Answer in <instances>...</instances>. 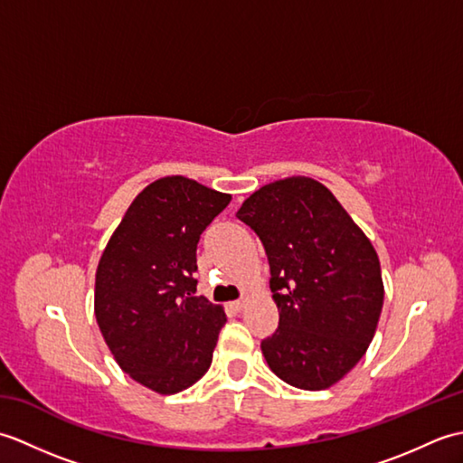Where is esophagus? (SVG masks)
Here are the masks:
<instances>
[{
    "label": "esophagus",
    "mask_w": 463,
    "mask_h": 463,
    "mask_svg": "<svg viewBox=\"0 0 463 463\" xmlns=\"http://www.w3.org/2000/svg\"><path fill=\"white\" fill-rule=\"evenodd\" d=\"M244 304H247V300L241 298V300H234V302H231V307H232L234 310H242V308H244Z\"/></svg>",
    "instance_id": "obj_1"
}]
</instances>
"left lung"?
Here are the masks:
<instances>
[{
    "mask_svg": "<svg viewBox=\"0 0 463 463\" xmlns=\"http://www.w3.org/2000/svg\"><path fill=\"white\" fill-rule=\"evenodd\" d=\"M270 264L279 328L260 344L269 368L300 390H326L366 354L383 304L376 249L336 196L310 176L254 191L237 213Z\"/></svg>",
    "mask_w": 463,
    "mask_h": 463,
    "instance_id": "obj_1",
    "label": "left lung"
}]
</instances>
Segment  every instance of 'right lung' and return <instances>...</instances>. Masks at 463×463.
<instances>
[{"instance_id":"add662e5","label":"right lung","mask_w":463,"mask_h":463,"mask_svg":"<svg viewBox=\"0 0 463 463\" xmlns=\"http://www.w3.org/2000/svg\"><path fill=\"white\" fill-rule=\"evenodd\" d=\"M232 196L181 175L135 196L95 274V318L125 373L171 396L199 382L226 322L194 297L196 242Z\"/></svg>"}]
</instances>
